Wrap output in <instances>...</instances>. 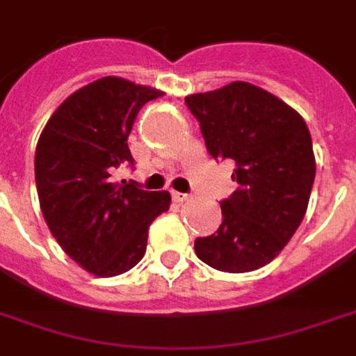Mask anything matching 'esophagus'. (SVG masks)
<instances>
[{
  "mask_svg": "<svg viewBox=\"0 0 356 356\" xmlns=\"http://www.w3.org/2000/svg\"><path fill=\"white\" fill-rule=\"evenodd\" d=\"M171 196H173V200L175 202H179V204H183V202H188L191 200V194H185V192H171Z\"/></svg>",
  "mask_w": 356,
  "mask_h": 356,
  "instance_id": "34e87169",
  "label": "esophagus"
}]
</instances>
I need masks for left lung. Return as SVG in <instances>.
Wrapping results in <instances>:
<instances>
[{
  "instance_id": "obj_1",
  "label": "left lung",
  "mask_w": 356,
  "mask_h": 356,
  "mask_svg": "<svg viewBox=\"0 0 356 356\" xmlns=\"http://www.w3.org/2000/svg\"><path fill=\"white\" fill-rule=\"evenodd\" d=\"M215 160H234L239 188L220 202L222 225L194 241L215 270L243 273L272 262L305 215L315 156L304 118L277 96L236 81L185 97Z\"/></svg>"
}]
</instances>
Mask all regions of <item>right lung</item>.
<instances>
[{
	"mask_svg": "<svg viewBox=\"0 0 356 356\" xmlns=\"http://www.w3.org/2000/svg\"><path fill=\"white\" fill-rule=\"evenodd\" d=\"M162 94L120 77L97 79L73 92L39 136L35 185L44 220L65 254L99 277L138 264L149 226L170 209V192L111 179L120 165H134V120Z\"/></svg>",
	"mask_w": 356,
	"mask_h": 356,
	"instance_id": "right-lung-1",
	"label": "right lung"
}]
</instances>
